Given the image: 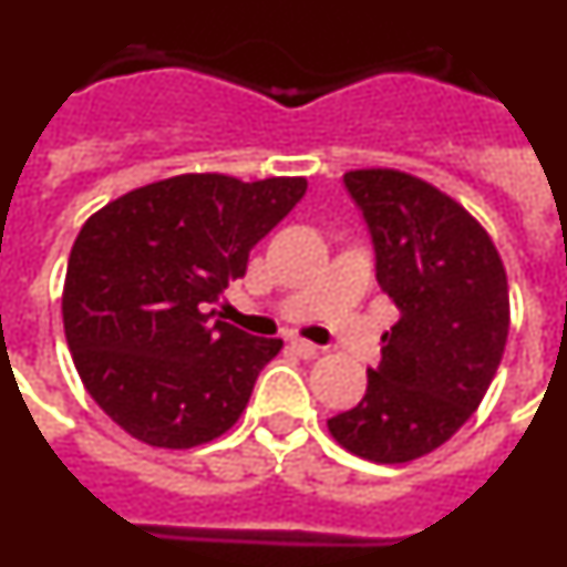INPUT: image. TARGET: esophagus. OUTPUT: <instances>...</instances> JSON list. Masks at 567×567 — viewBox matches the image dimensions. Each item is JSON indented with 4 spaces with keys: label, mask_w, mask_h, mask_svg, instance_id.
Instances as JSON below:
<instances>
[{
    "label": "esophagus",
    "mask_w": 567,
    "mask_h": 567,
    "mask_svg": "<svg viewBox=\"0 0 567 567\" xmlns=\"http://www.w3.org/2000/svg\"><path fill=\"white\" fill-rule=\"evenodd\" d=\"M292 349H295V354H298V358H303V360L315 358V354L320 352V346H315L312 340H303V338H295Z\"/></svg>",
    "instance_id": "1"
}]
</instances>
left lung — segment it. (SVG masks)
Listing matches in <instances>:
<instances>
[{
	"label": "left lung",
	"mask_w": 567,
	"mask_h": 567,
	"mask_svg": "<svg viewBox=\"0 0 567 567\" xmlns=\"http://www.w3.org/2000/svg\"><path fill=\"white\" fill-rule=\"evenodd\" d=\"M343 184L400 320L363 400L329 432L363 460L409 463L452 437L488 392L508 338V280L488 233L432 184L398 169H352Z\"/></svg>",
	"instance_id": "8db88e82"
}]
</instances>
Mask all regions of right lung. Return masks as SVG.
<instances>
[{
	"label": "right lung",
	"mask_w": 567,
	"mask_h": 567,
	"mask_svg": "<svg viewBox=\"0 0 567 567\" xmlns=\"http://www.w3.org/2000/svg\"><path fill=\"white\" fill-rule=\"evenodd\" d=\"M307 193V178L189 173L90 215L70 249L64 338L90 398L155 449L233 429L284 340L209 320L249 249Z\"/></svg>",
	"instance_id": "add662e5"
}]
</instances>
